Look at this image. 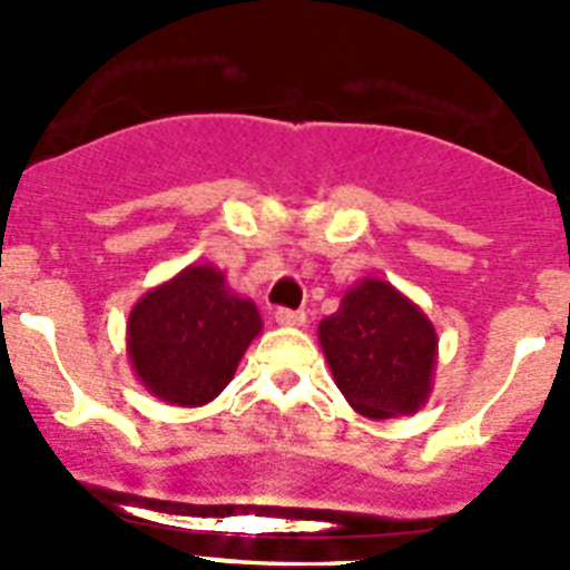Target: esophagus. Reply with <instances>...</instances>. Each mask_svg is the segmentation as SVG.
Instances as JSON below:
<instances>
[{
  "label": "esophagus",
  "instance_id": "1",
  "mask_svg": "<svg viewBox=\"0 0 570 570\" xmlns=\"http://www.w3.org/2000/svg\"><path fill=\"white\" fill-rule=\"evenodd\" d=\"M274 320H276V322H279V325H288V328H299V325H305V311L276 308Z\"/></svg>",
  "mask_w": 570,
  "mask_h": 570
}]
</instances>
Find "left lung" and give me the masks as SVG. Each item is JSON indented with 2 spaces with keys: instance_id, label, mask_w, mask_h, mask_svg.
Returning <instances> with one entry per match:
<instances>
[{
  "instance_id": "obj_1",
  "label": "left lung",
  "mask_w": 570,
  "mask_h": 570,
  "mask_svg": "<svg viewBox=\"0 0 570 570\" xmlns=\"http://www.w3.org/2000/svg\"><path fill=\"white\" fill-rule=\"evenodd\" d=\"M320 345L342 396L367 420L411 416L431 396L440 336L391 282L365 276L347 288L320 322Z\"/></svg>"
}]
</instances>
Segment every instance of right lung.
<instances>
[{"label":"right lung","instance_id":"1","mask_svg":"<svg viewBox=\"0 0 570 570\" xmlns=\"http://www.w3.org/2000/svg\"><path fill=\"white\" fill-rule=\"evenodd\" d=\"M262 334L254 299L214 265H188L139 296L128 316V360L139 385L179 407L208 405Z\"/></svg>","mask_w":570,"mask_h":570}]
</instances>
